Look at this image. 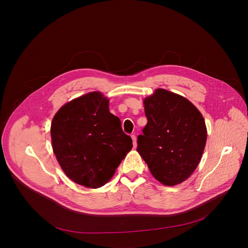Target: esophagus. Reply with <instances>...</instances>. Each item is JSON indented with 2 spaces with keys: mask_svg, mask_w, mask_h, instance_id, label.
<instances>
[{
  "mask_svg": "<svg viewBox=\"0 0 248 248\" xmlns=\"http://www.w3.org/2000/svg\"><path fill=\"white\" fill-rule=\"evenodd\" d=\"M131 139H133V143H134V147H137V137L136 135H131Z\"/></svg>",
  "mask_w": 248,
  "mask_h": 248,
  "instance_id": "1",
  "label": "esophagus"
}]
</instances>
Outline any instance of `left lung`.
I'll return each instance as SVG.
<instances>
[{
	"instance_id": "left-lung-1",
	"label": "left lung",
	"mask_w": 248,
	"mask_h": 248,
	"mask_svg": "<svg viewBox=\"0 0 248 248\" xmlns=\"http://www.w3.org/2000/svg\"><path fill=\"white\" fill-rule=\"evenodd\" d=\"M143 104L147 124L138 137L137 151L155 179L176 186L202 159L207 137L202 114L186 97L163 89Z\"/></svg>"
}]
</instances>
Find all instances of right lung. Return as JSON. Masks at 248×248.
Returning a JSON list of instances; mask_svg holds the SVG:
<instances>
[{"label":"right lung","instance_id":"right-lung-1","mask_svg":"<svg viewBox=\"0 0 248 248\" xmlns=\"http://www.w3.org/2000/svg\"><path fill=\"white\" fill-rule=\"evenodd\" d=\"M54 154L76 184L105 186L133 147L121 120L109 112L108 100L92 92L62 106L52 121Z\"/></svg>","mask_w":248,"mask_h":248}]
</instances>
